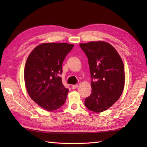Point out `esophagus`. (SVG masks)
I'll use <instances>...</instances> for the list:
<instances>
[{
    "label": "esophagus",
    "mask_w": 147,
    "mask_h": 147,
    "mask_svg": "<svg viewBox=\"0 0 147 147\" xmlns=\"http://www.w3.org/2000/svg\"><path fill=\"white\" fill-rule=\"evenodd\" d=\"M78 84H77V85H73V86H72V88H73V89H75V88H78Z\"/></svg>",
    "instance_id": "1"
}]
</instances>
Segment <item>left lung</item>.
<instances>
[{
	"mask_svg": "<svg viewBox=\"0 0 147 147\" xmlns=\"http://www.w3.org/2000/svg\"><path fill=\"white\" fill-rule=\"evenodd\" d=\"M88 59L92 93L85 105L95 112L106 111L123 93L125 76L123 61L113 47L105 42L80 43Z\"/></svg>",
	"mask_w": 147,
	"mask_h": 147,
	"instance_id": "left-lung-1",
	"label": "left lung"
}]
</instances>
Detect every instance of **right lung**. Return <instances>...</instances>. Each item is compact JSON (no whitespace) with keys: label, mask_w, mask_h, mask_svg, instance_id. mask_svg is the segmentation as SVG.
<instances>
[{"label":"right lung","mask_w":147,"mask_h":147,"mask_svg":"<svg viewBox=\"0 0 147 147\" xmlns=\"http://www.w3.org/2000/svg\"><path fill=\"white\" fill-rule=\"evenodd\" d=\"M74 45L45 43L30 53L24 67V82L30 96L47 111L57 110L64 105L69 90L59 76L62 62Z\"/></svg>","instance_id":"right-lung-1"}]
</instances>
